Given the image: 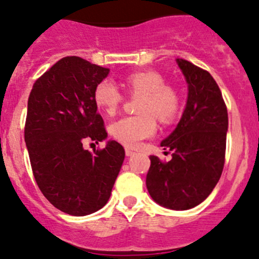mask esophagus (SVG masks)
I'll use <instances>...</instances> for the list:
<instances>
[{"instance_id": "34e87169", "label": "esophagus", "mask_w": 259, "mask_h": 259, "mask_svg": "<svg viewBox=\"0 0 259 259\" xmlns=\"http://www.w3.org/2000/svg\"><path fill=\"white\" fill-rule=\"evenodd\" d=\"M125 154H126V156H132V155H134L135 151L133 150V149L126 148V149H125Z\"/></svg>"}]
</instances>
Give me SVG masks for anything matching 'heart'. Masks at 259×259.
Listing matches in <instances>:
<instances>
[{
    "instance_id": "heart-1",
    "label": "heart",
    "mask_w": 259,
    "mask_h": 259,
    "mask_svg": "<svg viewBox=\"0 0 259 259\" xmlns=\"http://www.w3.org/2000/svg\"><path fill=\"white\" fill-rule=\"evenodd\" d=\"M164 79L155 71H139L125 77L124 86L132 95L140 96L137 116H126L117 120L111 126L113 137L126 146H138L156 130L155 119L164 122L174 119L179 108L176 91L164 85ZM94 101L100 110L114 115L122 101V94L110 81H101L94 91Z\"/></svg>"
}]
</instances>
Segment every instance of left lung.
<instances>
[{
	"label": "left lung",
	"instance_id": "1",
	"mask_svg": "<svg viewBox=\"0 0 259 259\" xmlns=\"http://www.w3.org/2000/svg\"><path fill=\"white\" fill-rule=\"evenodd\" d=\"M176 61L188 83L187 104L176 129L160 143L171 150L170 160L149 156L146 188L161 207L187 210L207 199L221 178L228 113L209 72L187 60Z\"/></svg>",
	"mask_w": 259,
	"mask_h": 259
}]
</instances>
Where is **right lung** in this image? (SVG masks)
<instances>
[{
	"label": "right lung",
	"instance_id": "add662e5",
	"mask_svg": "<svg viewBox=\"0 0 259 259\" xmlns=\"http://www.w3.org/2000/svg\"><path fill=\"white\" fill-rule=\"evenodd\" d=\"M109 72L64 57L33 83L28 98L25 142L33 177L46 199L70 215H88L108 203L125 158L115 140L94 154L82 146L85 139L108 138L94 91Z\"/></svg>",
	"mask_w": 259,
	"mask_h": 259
}]
</instances>
